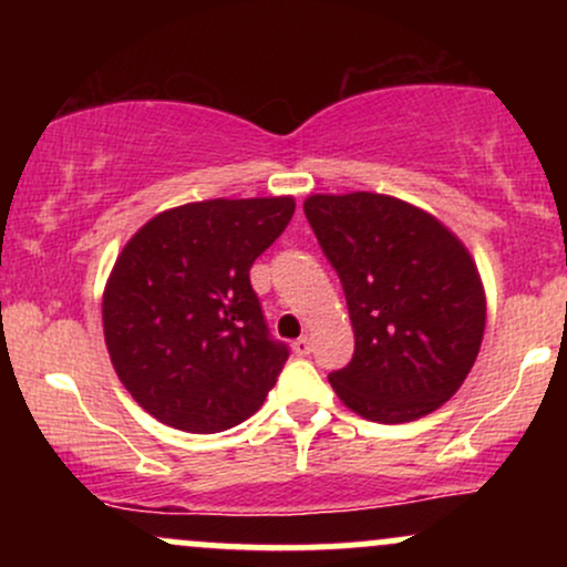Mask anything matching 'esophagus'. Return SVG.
<instances>
[{
    "label": "esophagus",
    "mask_w": 567,
    "mask_h": 567,
    "mask_svg": "<svg viewBox=\"0 0 567 567\" xmlns=\"http://www.w3.org/2000/svg\"><path fill=\"white\" fill-rule=\"evenodd\" d=\"M292 351H296L298 357H306L311 351V341L306 336H301L298 341H292Z\"/></svg>",
    "instance_id": "obj_1"
}]
</instances>
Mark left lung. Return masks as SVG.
<instances>
[{
  "instance_id": "8db88e82",
  "label": "left lung",
  "mask_w": 567,
  "mask_h": 567,
  "mask_svg": "<svg viewBox=\"0 0 567 567\" xmlns=\"http://www.w3.org/2000/svg\"><path fill=\"white\" fill-rule=\"evenodd\" d=\"M306 220L333 264L354 357L328 381L357 415L408 424L458 392L485 333L470 250L437 218L386 194H311Z\"/></svg>"
}]
</instances>
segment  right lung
<instances>
[{"label": "right lung", "instance_id": "obj_1", "mask_svg": "<svg viewBox=\"0 0 567 567\" xmlns=\"http://www.w3.org/2000/svg\"><path fill=\"white\" fill-rule=\"evenodd\" d=\"M292 213V197L192 202L122 247L103 336L120 381L162 424L216 434L264 405L290 351L269 336L250 266Z\"/></svg>", "mask_w": 567, "mask_h": 567}]
</instances>
